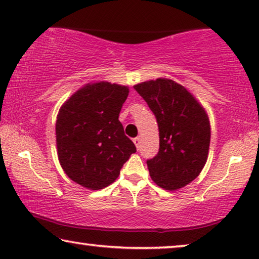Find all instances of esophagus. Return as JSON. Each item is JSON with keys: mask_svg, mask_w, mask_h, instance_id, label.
I'll use <instances>...</instances> for the list:
<instances>
[{"mask_svg": "<svg viewBox=\"0 0 259 259\" xmlns=\"http://www.w3.org/2000/svg\"><path fill=\"white\" fill-rule=\"evenodd\" d=\"M133 141H134V143H135V145H136V148H137V149L140 148V144H141V138H140V137H135Z\"/></svg>", "mask_w": 259, "mask_h": 259, "instance_id": "esophagus-1", "label": "esophagus"}]
</instances>
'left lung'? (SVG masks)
Here are the masks:
<instances>
[{
	"label": "left lung",
	"mask_w": 259,
	"mask_h": 259,
	"mask_svg": "<svg viewBox=\"0 0 259 259\" xmlns=\"http://www.w3.org/2000/svg\"><path fill=\"white\" fill-rule=\"evenodd\" d=\"M157 118L159 151L146 161L158 186L176 191L200 175L208 158L209 118L192 93L171 79L158 78L134 86Z\"/></svg>",
	"instance_id": "8db88e82"
}]
</instances>
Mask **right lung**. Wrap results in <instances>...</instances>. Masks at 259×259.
Returning a JSON list of instances; mask_svg holds the SVG:
<instances>
[{
    "instance_id": "right-lung-1",
    "label": "right lung",
    "mask_w": 259,
    "mask_h": 259,
    "mask_svg": "<svg viewBox=\"0 0 259 259\" xmlns=\"http://www.w3.org/2000/svg\"><path fill=\"white\" fill-rule=\"evenodd\" d=\"M129 88L107 81L87 83L61 106L56 122L59 163L74 183L98 191L113 184L136 146L118 115Z\"/></svg>"
}]
</instances>
